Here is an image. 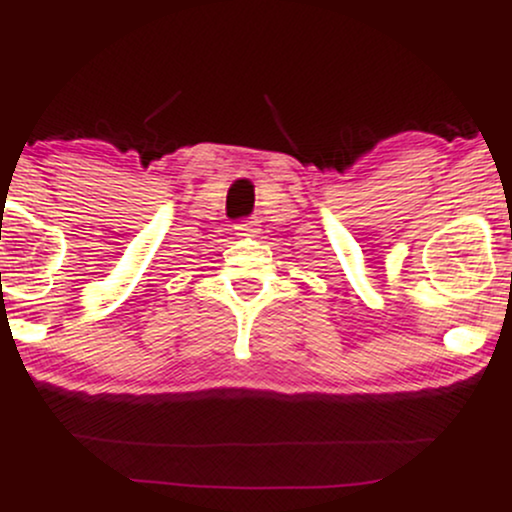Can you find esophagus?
<instances>
[{"label":"esophagus","mask_w":512,"mask_h":512,"mask_svg":"<svg viewBox=\"0 0 512 512\" xmlns=\"http://www.w3.org/2000/svg\"><path fill=\"white\" fill-rule=\"evenodd\" d=\"M257 231H260V228H257L255 221H240L238 226H236V236H240V238L255 236Z\"/></svg>","instance_id":"1"}]
</instances>
